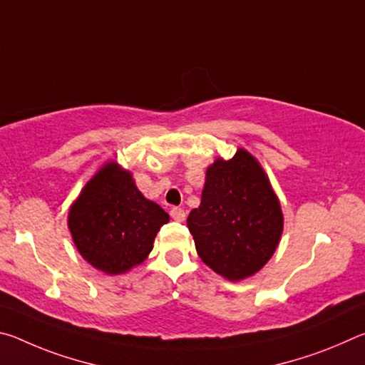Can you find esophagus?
I'll return each instance as SVG.
<instances>
[{"label":"esophagus","mask_w":365,"mask_h":365,"mask_svg":"<svg viewBox=\"0 0 365 365\" xmlns=\"http://www.w3.org/2000/svg\"><path fill=\"white\" fill-rule=\"evenodd\" d=\"M170 215L172 219H174L175 222H183L185 220V211L182 207H172L170 209Z\"/></svg>","instance_id":"1"}]
</instances>
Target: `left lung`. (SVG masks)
Instances as JSON below:
<instances>
[{
    "mask_svg": "<svg viewBox=\"0 0 365 365\" xmlns=\"http://www.w3.org/2000/svg\"><path fill=\"white\" fill-rule=\"evenodd\" d=\"M197 256L215 274L242 282L274 256L283 212L269 175L245 148L206 169L200 206L187 219Z\"/></svg>",
    "mask_w": 365,
    "mask_h": 365,
    "instance_id": "8db88e82",
    "label": "left lung"
}]
</instances>
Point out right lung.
<instances>
[{"label":"right lung","instance_id":"obj_1","mask_svg":"<svg viewBox=\"0 0 365 365\" xmlns=\"http://www.w3.org/2000/svg\"><path fill=\"white\" fill-rule=\"evenodd\" d=\"M169 214L143 196L130 170L108 160L85 183L67 214V227L86 262L120 275L150 256Z\"/></svg>","mask_w":365,"mask_h":365}]
</instances>
